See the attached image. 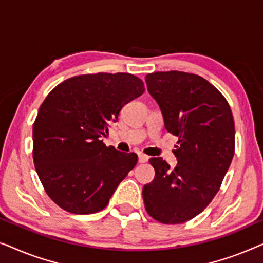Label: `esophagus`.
I'll use <instances>...</instances> for the list:
<instances>
[{
	"mask_svg": "<svg viewBox=\"0 0 263 263\" xmlns=\"http://www.w3.org/2000/svg\"><path fill=\"white\" fill-rule=\"evenodd\" d=\"M149 158L145 156V154H139V163H146V161H148Z\"/></svg>",
	"mask_w": 263,
	"mask_h": 263,
	"instance_id": "1",
	"label": "esophagus"
}]
</instances>
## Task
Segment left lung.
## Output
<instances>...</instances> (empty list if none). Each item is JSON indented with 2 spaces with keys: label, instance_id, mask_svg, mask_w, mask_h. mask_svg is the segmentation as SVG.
Returning a JSON list of instances; mask_svg holds the SVG:
<instances>
[{
  "label": "left lung",
  "instance_id": "left-lung-1",
  "mask_svg": "<svg viewBox=\"0 0 263 263\" xmlns=\"http://www.w3.org/2000/svg\"><path fill=\"white\" fill-rule=\"evenodd\" d=\"M164 127L178 138L177 166L151 158L154 179L142 189L147 213L163 224H182L206 208L220 188L235 154V123L229 103L203 78L184 71L147 74Z\"/></svg>",
  "mask_w": 263,
  "mask_h": 263
}]
</instances>
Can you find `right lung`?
I'll return each mask as SVG.
<instances>
[{
  "label": "right lung",
  "mask_w": 263,
  "mask_h": 263,
  "mask_svg": "<svg viewBox=\"0 0 263 263\" xmlns=\"http://www.w3.org/2000/svg\"><path fill=\"white\" fill-rule=\"evenodd\" d=\"M143 91L135 75L86 74L63 81L43 102L33 124V161L46 194L64 211L104 210L134 168L135 153L106 147L100 138Z\"/></svg>",
  "instance_id": "add662e5"
}]
</instances>
